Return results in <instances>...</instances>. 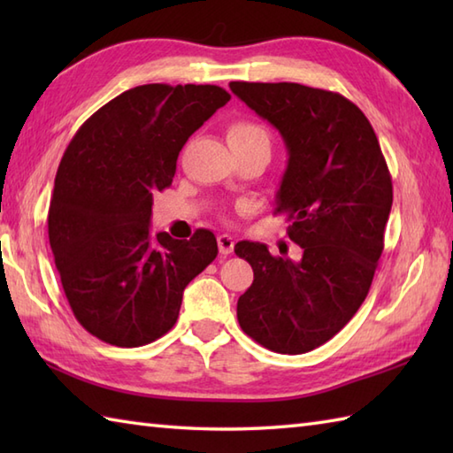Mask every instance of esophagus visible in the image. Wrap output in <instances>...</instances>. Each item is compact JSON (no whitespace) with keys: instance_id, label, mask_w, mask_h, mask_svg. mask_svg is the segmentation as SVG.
Here are the masks:
<instances>
[{"instance_id":"1","label":"esophagus","mask_w":453,"mask_h":453,"mask_svg":"<svg viewBox=\"0 0 453 453\" xmlns=\"http://www.w3.org/2000/svg\"><path fill=\"white\" fill-rule=\"evenodd\" d=\"M234 245H235V239L232 235H227V234L218 235V247H219L221 255L234 253Z\"/></svg>"}]
</instances>
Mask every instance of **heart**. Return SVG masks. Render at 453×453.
<instances>
[{"mask_svg": "<svg viewBox=\"0 0 453 453\" xmlns=\"http://www.w3.org/2000/svg\"><path fill=\"white\" fill-rule=\"evenodd\" d=\"M257 138H265L268 140V132L257 122H249V120H239L234 122L232 127L227 128V140L235 142V140H257Z\"/></svg>", "mask_w": 453, "mask_h": 453, "instance_id": "b5f03b06", "label": "heart"}]
</instances>
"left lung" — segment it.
<instances>
[{"mask_svg": "<svg viewBox=\"0 0 453 453\" xmlns=\"http://www.w3.org/2000/svg\"><path fill=\"white\" fill-rule=\"evenodd\" d=\"M239 99L282 134L288 167L274 214L302 261L239 242L235 255L255 273L237 300L245 334L280 354L325 344L365 300L383 251L393 185L365 114L341 93L300 83H229Z\"/></svg>", "mask_w": 453, "mask_h": 453, "instance_id": "left-lung-1", "label": "left lung"}]
</instances>
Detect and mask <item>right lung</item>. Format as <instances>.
Masks as SVG:
<instances>
[{"label":"right lung","instance_id":"1","mask_svg":"<svg viewBox=\"0 0 453 453\" xmlns=\"http://www.w3.org/2000/svg\"><path fill=\"white\" fill-rule=\"evenodd\" d=\"M232 99L218 85L150 83L120 93L75 132L56 173L48 239L75 319L122 349L177 323L182 292L218 255L210 229L188 242L150 232L153 195L179 151Z\"/></svg>","mask_w":453,"mask_h":453}]
</instances>
